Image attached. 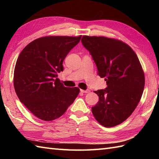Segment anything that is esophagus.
Listing matches in <instances>:
<instances>
[{"instance_id": "1", "label": "esophagus", "mask_w": 159, "mask_h": 159, "mask_svg": "<svg viewBox=\"0 0 159 159\" xmlns=\"http://www.w3.org/2000/svg\"><path fill=\"white\" fill-rule=\"evenodd\" d=\"M80 92H81L82 93H89L90 92V90L89 89H87V90H83V89H80Z\"/></svg>"}]
</instances>
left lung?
Segmentation results:
<instances>
[{
	"label": "left lung",
	"mask_w": 159,
	"mask_h": 159,
	"mask_svg": "<svg viewBox=\"0 0 159 159\" xmlns=\"http://www.w3.org/2000/svg\"><path fill=\"white\" fill-rule=\"evenodd\" d=\"M81 42L107 85L105 89L94 92L99 100L92 108V113L102 126H116L126 120L139 102L145 85L142 67L134 50L120 40L84 35Z\"/></svg>",
	"instance_id": "left-lung-1"
}]
</instances>
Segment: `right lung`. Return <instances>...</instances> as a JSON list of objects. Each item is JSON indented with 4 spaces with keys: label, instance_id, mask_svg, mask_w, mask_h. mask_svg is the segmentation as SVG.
Masks as SVG:
<instances>
[{
    "label": "right lung",
    "instance_id": "1",
    "mask_svg": "<svg viewBox=\"0 0 159 159\" xmlns=\"http://www.w3.org/2000/svg\"><path fill=\"white\" fill-rule=\"evenodd\" d=\"M81 35L46 36L33 40L20 52L13 85L20 102L39 119L52 121L64 114L80 89L66 87L57 79L67 55Z\"/></svg>",
    "mask_w": 159,
    "mask_h": 159
}]
</instances>
